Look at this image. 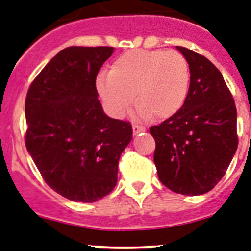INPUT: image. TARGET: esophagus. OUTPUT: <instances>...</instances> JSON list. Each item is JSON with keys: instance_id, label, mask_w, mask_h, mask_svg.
I'll return each instance as SVG.
<instances>
[{"instance_id": "obj_1", "label": "esophagus", "mask_w": 251, "mask_h": 251, "mask_svg": "<svg viewBox=\"0 0 251 251\" xmlns=\"http://www.w3.org/2000/svg\"><path fill=\"white\" fill-rule=\"evenodd\" d=\"M132 129H133V134H134V136H137V134H139V133L145 132L146 130L145 128L141 127V126H137V124H133Z\"/></svg>"}]
</instances>
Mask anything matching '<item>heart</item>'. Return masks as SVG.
I'll list each match as a JSON object with an SVG mask.
<instances>
[{"mask_svg": "<svg viewBox=\"0 0 251 251\" xmlns=\"http://www.w3.org/2000/svg\"><path fill=\"white\" fill-rule=\"evenodd\" d=\"M190 83V65L181 52L136 49L117 57L109 74L99 75L97 90L114 118H123L136 100L141 118L167 119L182 109Z\"/></svg>", "mask_w": 251, "mask_h": 251, "instance_id": "1", "label": "heart"}]
</instances>
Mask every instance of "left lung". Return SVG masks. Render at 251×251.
Wrapping results in <instances>:
<instances>
[{
    "label": "left lung",
    "instance_id": "left-lung-1",
    "mask_svg": "<svg viewBox=\"0 0 251 251\" xmlns=\"http://www.w3.org/2000/svg\"><path fill=\"white\" fill-rule=\"evenodd\" d=\"M176 49L190 65V92L177 114L150 128L156 141L153 159L166 187L197 196L217 185L236 152V108L210 60L182 46Z\"/></svg>",
    "mask_w": 251,
    "mask_h": 251
}]
</instances>
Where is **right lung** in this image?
<instances>
[{
    "label": "right lung",
    "instance_id": "obj_1",
    "mask_svg": "<svg viewBox=\"0 0 251 251\" xmlns=\"http://www.w3.org/2000/svg\"><path fill=\"white\" fill-rule=\"evenodd\" d=\"M114 48L70 46L32 81L25 103L26 148L45 182L75 202H95L118 181L132 141L129 122L104 113L95 79Z\"/></svg>",
    "mask_w": 251,
    "mask_h": 251
}]
</instances>
